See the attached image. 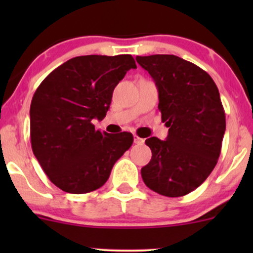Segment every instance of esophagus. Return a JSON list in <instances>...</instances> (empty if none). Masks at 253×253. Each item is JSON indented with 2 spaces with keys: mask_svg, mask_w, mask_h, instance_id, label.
Wrapping results in <instances>:
<instances>
[{
  "mask_svg": "<svg viewBox=\"0 0 253 253\" xmlns=\"http://www.w3.org/2000/svg\"><path fill=\"white\" fill-rule=\"evenodd\" d=\"M143 143H144V139L139 138L138 135H134V144H136V145H141Z\"/></svg>",
  "mask_w": 253,
  "mask_h": 253,
  "instance_id": "34e87169",
  "label": "esophagus"
}]
</instances>
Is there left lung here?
Wrapping results in <instances>:
<instances>
[{"label": "left lung", "mask_w": 253, "mask_h": 253, "mask_svg": "<svg viewBox=\"0 0 253 253\" xmlns=\"http://www.w3.org/2000/svg\"><path fill=\"white\" fill-rule=\"evenodd\" d=\"M135 59L156 82L162 121L169 127L167 140H145L152 158L141 177L161 195L184 196L206 181L221 152L226 118L219 90L205 70L173 54Z\"/></svg>", "instance_id": "1"}]
</instances>
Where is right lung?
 I'll use <instances>...</instances> for the list:
<instances>
[{
    "mask_svg": "<svg viewBox=\"0 0 253 253\" xmlns=\"http://www.w3.org/2000/svg\"><path fill=\"white\" fill-rule=\"evenodd\" d=\"M135 68L130 54L75 57L38 86L30 110L32 150L59 189L70 194L98 189L132 146V133L109 134L95 129L91 121L106 117L114 88Z\"/></svg>",
    "mask_w": 253,
    "mask_h": 253,
    "instance_id": "add662e5",
    "label": "right lung"
}]
</instances>
